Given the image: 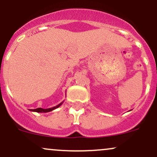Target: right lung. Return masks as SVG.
<instances>
[{
	"mask_svg": "<svg viewBox=\"0 0 157 157\" xmlns=\"http://www.w3.org/2000/svg\"><path fill=\"white\" fill-rule=\"evenodd\" d=\"M63 101L62 102H60V104H58L57 105L55 106V107H52V108H49V109H42V108H38V109H30V111H35V112H37V113H47V112H49V111H53V110H55L56 109H57L58 107H60V106L62 105Z\"/></svg>",
	"mask_w": 157,
	"mask_h": 157,
	"instance_id": "right-lung-1",
	"label": "right lung"
}]
</instances>
